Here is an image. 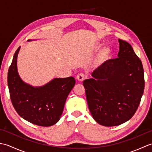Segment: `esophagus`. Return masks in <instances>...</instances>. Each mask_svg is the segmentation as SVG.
<instances>
[{
	"instance_id": "esophagus-1",
	"label": "esophagus",
	"mask_w": 152,
	"mask_h": 152,
	"mask_svg": "<svg viewBox=\"0 0 152 152\" xmlns=\"http://www.w3.org/2000/svg\"><path fill=\"white\" fill-rule=\"evenodd\" d=\"M86 78V75L83 73H80L77 75V79H78V81L82 82L83 80Z\"/></svg>"
}]
</instances>
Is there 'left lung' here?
<instances>
[{"mask_svg": "<svg viewBox=\"0 0 152 152\" xmlns=\"http://www.w3.org/2000/svg\"><path fill=\"white\" fill-rule=\"evenodd\" d=\"M118 57L106 61L83 85L89 111L106 127L119 125L136 112L144 89L142 63L127 42L119 39Z\"/></svg>", "mask_w": 152, "mask_h": 152, "instance_id": "1", "label": "left lung"}]
</instances>
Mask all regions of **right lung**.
Returning <instances> with one entry per match:
<instances>
[{"label":"right lung","mask_w":152,"mask_h":152,"mask_svg":"<svg viewBox=\"0 0 152 152\" xmlns=\"http://www.w3.org/2000/svg\"><path fill=\"white\" fill-rule=\"evenodd\" d=\"M30 41V40H28ZM19 47L8 72V86L18 114L34 125L49 127L60 119L68 95L75 85L73 77L54 78L46 85L33 87L21 79L17 69Z\"/></svg>","instance_id":"right-lung-1"}]
</instances>
